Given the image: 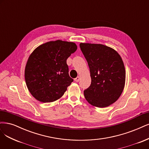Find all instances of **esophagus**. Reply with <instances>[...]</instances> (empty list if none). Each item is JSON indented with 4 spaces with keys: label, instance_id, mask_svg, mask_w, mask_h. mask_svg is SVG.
<instances>
[{
    "label": "esophagus",
    "instance_id": "obj_1",
    "mask_svg": "<svg viewBox=\"0 0 149 149\" xmlns=\"http://www.w3.org/2000/svg\"><path fill=\"white\" fill-rule=\"evenodd\" d=\"M79 80H80V77H79V76H78V77H77V78H76L74 79V81H75L76 82H79Z\"/></svg>",
    "mask_w": 149,
    "mask_h": 149
}]
</instances>
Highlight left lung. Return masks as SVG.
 <instances>
[{
	"instance_id": "left-lung-1",
	"label": "left lung",
	"mask_w": 149,
	"mask_h": 149,
	"mask_svg": "<svg viewBox=\"0 0 149 149\" xmlns=\"http://www.w3.org/2000/svg\"><path fill=\"white\" fill-rule=\"evenodd\" d=\"M79 47L89 67L91 84L84 91L92 105L104 108L120 97L125 84L123 61L116 50L102 44L81 43Z\"/></svg>"
}]
</instances>
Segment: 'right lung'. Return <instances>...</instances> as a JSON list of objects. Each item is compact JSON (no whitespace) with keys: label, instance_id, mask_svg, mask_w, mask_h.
<instances>
[{"label":"right lung","instance_id":"add662e5","mask_svg":"<svg viewBox=\"0 0 149 149\" xmlns=\"http://www.w3.org/2000/svg\"><path fill=\"white\" fill-rule=\"evenodd\" d=\"M76 50L75 43L57 40L39 45L30 55L24 78L36 99L46 103L62 97L73 81L69 76L66 60Z\"/></svg>","mask_w":149,"mask_h":149}]
</instances>
